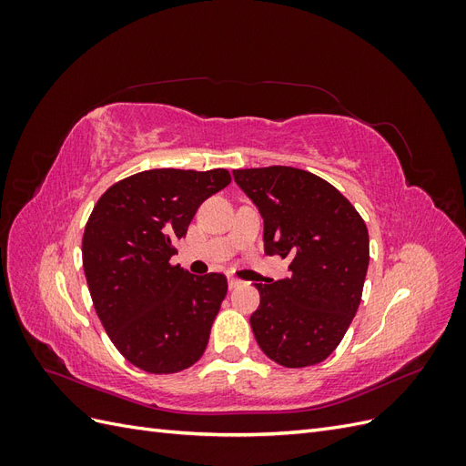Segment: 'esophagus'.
<instances>
[{
  "instance_id": "34e87169",
  "label": "esophagus",
  "mask_w": 466,
  "mask_h": 466,
  "mask_svg": "<svg viewBox=\"0 0 466 466\" xmlns=\"http://www.w3.org/2000/svg\"><path fill=\"white\" fill-rule=\"evenodd\" d=\"M228 286H229V289H235V288L241 286V279H237V278L229 276V278H228Z\"/></svg>"
}]
</instances>
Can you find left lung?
Instances as JSON below:
<instances>
[{"label":"left lung","mask_w":466,"mask_h":466,"mask_svg":"<svg viewBox=\"0 0 466 466\" xmlns=\"http://www.w3.org/2000/svg\"><path fill=\"white\" fill-rule=\"evenodd\" d=\"M235 182L264 219V252L291 258L289 278L255 284L250 327L284 368L327 360L354 319L370 266L368 228L330 182L293 167L237 168Z\"/></svg>","instance_id":"left-lung-1"}]
</instances>
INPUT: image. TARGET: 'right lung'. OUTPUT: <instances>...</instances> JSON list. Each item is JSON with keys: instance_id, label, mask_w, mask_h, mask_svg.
I'll return each instance as SVG.
<instances>
[{"instance_id": "right-lung-1", "label": "right lung", "mask_w": 466, "mask_h": 466, "mask_svg": "<svg viewBox=\"0 0 466 466\" xmlns=\"http://www.w3.org/2000/svg\"><path fill=\"white\" fill-rule=\"evenodd\" d=\"M229 171L151 168L112 185L83 233L95 311L120 354L147 373H177L204 354L228 293L223 274L192 276L171 257L200 204Z\"/></svg>"}]
</instances>
